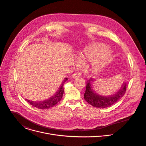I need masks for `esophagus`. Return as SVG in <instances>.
<instances>
[{"label":"esophagus","mask_w":146,"mask_h":146,"mask_svg":"<svg viewBox=\"0 0 146 146\" xmlns=\"http://www.w3.org/2000/svg\"><path fill=\"white\" fill-rule=\"evenodd\" d=\"M80 76H81V73H80L79 72H76V73H73V74L72 75V77L73 78H76L79 77Z\"/></svg>","instance_id":"34e87169"}]
</instances>
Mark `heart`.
Returning <instances> with one entry per match:
<instances>
[{
	"label": "heart",
	"instance_id": "heart-1",
	"mask_svg": "<svg viewBox=\"0 0 146 146\" xmlns=\"http://www.w3.org/2000/svg\"><path fill=\"white\" fill-rule=\"evenodd\" d=\"M80 62L89 60L87 67L94 74L101 72L111 60V52L109 49L100 43L88 44L79 52Z\"/></svg>",
	"mask_w": 146,
	"mask_h": 146
}]
</instances>
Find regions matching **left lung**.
<instances>
[{"label":"left lung","mask_w":146,"mask_h":146,"mask_svg":"<svg viewBox=\"0 0 146 146\" xmlns=\"http://www.w3.org/2000/svg\"><path fill=\"white\" fill-rule=\"evenodd\" d=\"M95 80L90 78L86 86V90L84 96L85 100L91 105L97 108H106L114 105L125 94L127 84L123 82L120 88L114 94L109 96H103L96 93L94 90Z\"/></svg>","instance_id":"obj_1"}]
</instances>
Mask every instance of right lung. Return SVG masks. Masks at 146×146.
Segmentation results:
<instances>
[{
  "label": "right lung",
  "instance_id": "1",
  "mask_svg": "<svg viewBox=\"0 0 146 146\" xmlns=\"http://www.w3.org/2000/svg\"><path fill=\"white\" fill-rule=\"evenodd\" d=\"M68 80V78L67 77L65 78V79L63 80V81H62V84H60L58 90L56 92V93L53 96H52L51 97H50V98L46 100L38 101V102L32 101L28 99H26V100H27V102H28L29 104H31V105H32L33 106L37 109H49L50 108H52L55 105H56L62 99L64 92V86Z\"/></svg>",
  "mask_w": 146,
  "mask_h": 146
}]
</instances>
